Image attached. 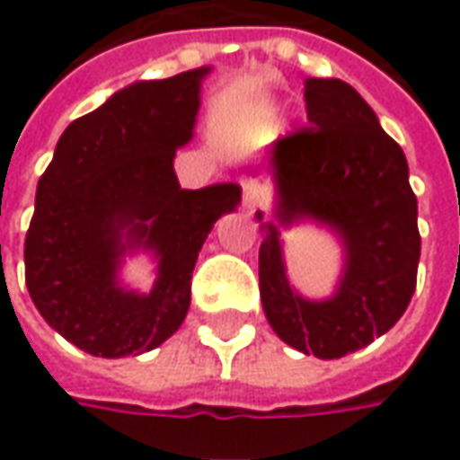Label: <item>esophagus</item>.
<instances>
[{
    "mask_svg": "<svg viewBox=\"0 0 460 460\" xmlns=\"http://www.w3.org/2000/svg\"><path fill=\"white\" fill-rule=\"evenodd\" d=\"M266 197L268 192L263 184H258V181H245L243 184V208L245 209H255L258 205H263Z\"/></svg>",
    "mask_w": 460,
    "mask_h": 460,
    "instance_id": "1",
    "label": "esophagus"
}]
</instances>
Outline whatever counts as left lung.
I'll list each match as a JSON object with an SVG mask.
<instances>
[{
    "label": "left lung",
    "instance_id": "obj_1",
    "mask_svg": "<svg viewBox=\"0 0 460 460\" xmlns=\"http://www.w3.org/2000/svg\"><path fill=\"white\" fill-rule=\"evenodd\" d=\"M304 101L309 126L270 149L276 217L280 225L316 220L337 230L347 252L344 276L326 301L296 294L286 279L279 227L266 223L258 255L261 301L286 344L339 359L382 337L408 309L420 261L418 199L400 144L382 131L352 85L309 78Z\"/></svg>",
    "mask_w": 460,
    "mask_h": 460
}]
</instances>
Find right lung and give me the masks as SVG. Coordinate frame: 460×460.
I'll return each instance as SVG.
<instances>
[{"mask_svg": "<svg viewBox=\"0 0 460 460\" xmlns=\"http://www.w3.org/2000/svg\"><path fill=\"white\" fill-rule=\"evenodd\" d=\"M209 67L141 80L70 123L40 177L24 280L42 319L93 357L144 354L172 337L192 296L197 252L237 184L181 190L174 154L192 138ZM131 247L160 258L149 295L115 280Z\"/></svg>", "mask_w": 460, "mask_h": 460, "instance_id": "add662e5", "label": "right lung"}]
</instances>
